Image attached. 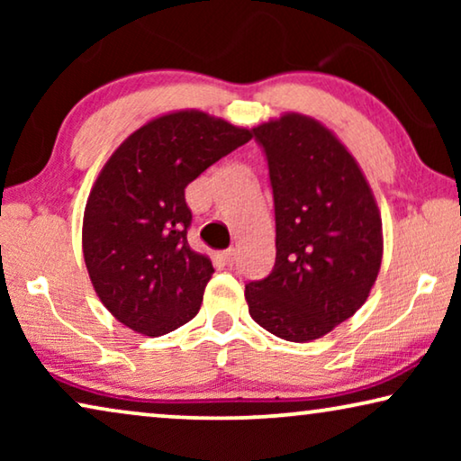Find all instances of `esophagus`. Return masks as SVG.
<instances>
[{"instance_id":"obj_1","label":"esophagus","mask_w":461,"mask_h":461,"mask_svg":"<svg viewBox=\"0 0 461 461\" xmlns=\"http://www.w3.org/2000/svg\"><path fill=\"white\" fill-rule=\"evenodd\" d=\"M220 258H222L224 260V264H235V260H237V249L235 248H230V249H224L222 254H220Z\"/></svg>"}]
</instances>
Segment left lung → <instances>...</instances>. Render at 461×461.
Returning <instances> with one entry per match:
<instances>
[{
    "mask_svg": "<svg viewBox=\"0 0 461 461\" xmlns=\"http://www.w3.org/2000/svg\"><path fill=\"white\" fill-rule=\"evenodd\" d=\"M254 136L268 159L276 260L245 285V300L273 336L311 342L369 298L384 254L380 210L361 166L319 119L283 113Z\"/></svg>",
    "mask_w": 461,
    "mask_h": 461,
    "instance_id": "obj_1",
    "label": "left lung"
}]
</instances>
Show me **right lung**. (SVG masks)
Segmentation results:
<instances>
[{
  "label": "right lung",
  "instance_id": "add662e5",
  "mask_svg": "<svg viewBox=\"0 0 461 461\" xmlns=\"http://www.w3.org/2000/svg\"><path fill=\"white\" fill-rule=\"evenodd\" d=\"M251 136L210 113L172 111L131 131L100 169L81 248L94 292L119 323L157 338L199 312L213 267L186 241L185 188Z\"/></svg>",
  "mask_w": 461,
  "mask_h": 461
}]
</instances>
